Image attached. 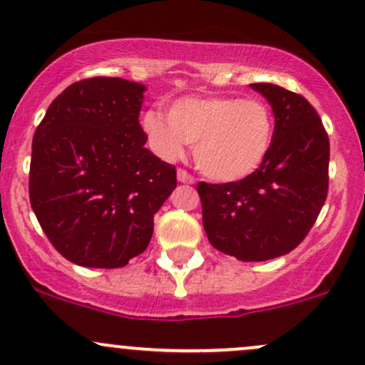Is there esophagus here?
Returning a JSON list of instances; mask_svg holds the SVG:
<instances>
[{
    "instance_id": "obj_1",
    "label": "esophagus",
    "mask_w": 365,
    "mask_h": 365,
    "mask_svg": "<svg viewBox=\"0 0 365 365\" xmlns=\"http://www.w3.org/2000/svg\"><path fill=\"white\" fill-rule=\"evenodd\" d=\"M176 178H178V182H182V183H189V185H192V183L195 182L194 176L187 173V171H185V170H182V168H180V170L176 171Z\"/></svg>"
}]
</instances>
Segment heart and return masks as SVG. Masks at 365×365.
Wrapping results in <instances>:
<instances>
[{
    "mask_svg": "<svg viewBox=\"0 0 365 365\" xmlns=\"http://www.w3.org/2000/svg\"><path fill=\"white\" fill-rule=\"evenodd\" d=\"M142 128L152 149L166 161L182 158L195 143L199 170L216 182H239L267 161L274 145V114L263 102L234 97H183L168 115L147 110Z\"/></svg>",
    "mask_w": 365,
    "mask_h": 365,
    "instance_id": "1",
    "label": "heart"
}]
</instances>
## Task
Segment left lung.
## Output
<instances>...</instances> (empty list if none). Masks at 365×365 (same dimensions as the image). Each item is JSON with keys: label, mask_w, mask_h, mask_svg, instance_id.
Wrapping results in <instances>:
<instances>
[{"label": "left lung", "mask_w": 365, "mask_h": 365, "mask_svg": "<svg viewBox=\"0 0 365 365\" xmlns=\"http://www.w3.org/2000/svg\"><path fill=\"white\" fill-rule=\"evenodd\" d=\"M275 115L274 145L256 173L239 182L197 183L211 246L241 262L293 251L314 227L329 185V138L307 98L253 83Z\"/></svg>", "instance_id": "left-lung-1"}]
</instances>
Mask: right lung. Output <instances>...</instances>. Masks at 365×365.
Instances as JSON below:
<instances>
[{"instance_id":"obj_1","label":"right lung","mask_w":365,"mask_h":365,"mask_svg":"<svg viewBox=\"0 0 365 365\" xmlns=\"http://www.w3.org/2000/svg\"><path fill=\"white\" fill-rule=\"evenodd\" d=\"M145 86L121 78L74 83L36 128L29 199L63 258L119 268L149 246L154 215L176 170L145 149L138 123Z\"/></svg>"}]
</instances>
